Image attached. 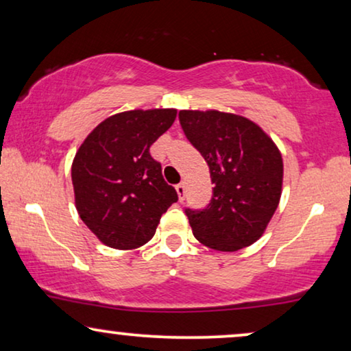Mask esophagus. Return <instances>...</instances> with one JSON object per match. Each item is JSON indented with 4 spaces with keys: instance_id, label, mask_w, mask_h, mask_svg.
<instances>
[{
    "instance_id": "34e87169",
    "label": "esophagus",
    "mask_w": 351,
    "mask_h": 351,
    "mask_svg": "<svg viewBox=\"0 0 351 351\" xmlns=\"http://www.w3.org/2000/svg\"><path fill=\"white\" fill-rule=\"evenodd\" d=\"M176 191H177V195H179V199L184 201V198H185V191H186L185 184H179V185H177V186H176Z\"/></svg>"
}]
</instances>
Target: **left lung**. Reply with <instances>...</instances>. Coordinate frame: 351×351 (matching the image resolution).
Listing matches in <instances>:
<instances>
[{"label": "left lung", "instance_id": "8db88e82", "mask_svg": "<svg viewBox=\"0 0 351 351\" xmlns=\"http://www.w3.org/2000/svg\"><path fill=\"white\" fill-rule=\"evenodd\" d=\"M185 136L204 156L214 195L203 210H186L195 238L234 252L265 233L282 193V156L273 138L246 117L219 110H180Z\"/></svg>", "mask_w": 351, "mask_h": 351}]
</instances>
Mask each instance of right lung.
Instances as JSON below:
<instances>
[{"instance_id": "obj_1", "label": "right lung", "mask_w": 351, "mask_h": 351, "mask_svg": "<svg viewBox=\"0 0 351 351\" xmlns=\"http://www.w3.org/2000/svg\"><path fill=\"white\" fill-rule=\"evenodd\" d=\"M176 108L129 110L97 124L71 162L75 206L105 246L129 251L150 241L161 215L177 201L150 155L172 126Z\"/></svg>"}]
</instances>
